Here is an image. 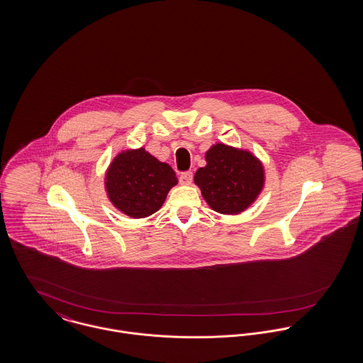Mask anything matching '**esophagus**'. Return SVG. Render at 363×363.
I'll return each mask as SVG.
<instances>
[{
	"label": "esophagus",
	"mask_w": 363,
	"mask_h": 363,
	"mask_svg": "<svg viewBox=\"0 0 363 363\" xmlns=\"http://www.w3.org/2000/svg\"><path fill=\"white\" fill-rule=\"evenodd\" d=\"M192 179H194V174L192 171H185L179 175V182L182 185H191L192 184Z\"/></svg>",
	"instance_id": "1"
}]
</instances>
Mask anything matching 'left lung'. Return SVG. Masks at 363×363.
<instances>
[{
  "label": "left lung",
  "mask_w": 363,
  "mask_h": 363,
  "mask_svg": "<svg viewBox=\"0 0 363 363\" xmlns=\"http://www.w3.org/2000/svg\"><path fill=\"white\" fill-rule=\"evenodd\" d=\"M206 162L196 171L195 184L217 213H242L264 186V168L250 152L217 143L206 153Z\"/></svg>",
  "instance_id": "1"
}]
</instances>
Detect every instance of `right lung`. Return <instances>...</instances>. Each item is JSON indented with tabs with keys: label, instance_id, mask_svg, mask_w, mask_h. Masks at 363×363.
<instances>
[{
	"label": "right lung",
	"instance_id": "add662e5",
	"mask_svg": "<svg viewBox=\"0 0 363 363\" xmlns=\"http://www.w3.org/2000/svg\"><path fill=\"white\" fill-rule=\"evenodd\" d=\"M178 179L167 163L159 162L143 147L116 156L106 172V191L113 204L133 218H145L164 203Z\"/></svg>",
	"mask_w": 363,
	"mask_h": 363
}]
</instances>
